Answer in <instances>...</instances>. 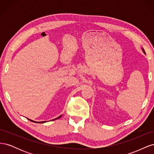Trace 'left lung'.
<instances>
[{"label":"left lung","instance_id":"obj_1","mask_svg":"<svg viewBox=\"0 0 154 154\" xmlns=\"http://www.w3.org/2000/svg\"><path fill=\"white\" fill-rule=\"evenodd\" d=\"M143 52H144V53H145V51H144V49H143Z\"/></svg>","mask_w":154,"mask_h":154}]
</instances>
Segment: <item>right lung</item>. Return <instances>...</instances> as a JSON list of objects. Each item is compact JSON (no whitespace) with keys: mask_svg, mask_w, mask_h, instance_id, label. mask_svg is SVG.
<instances>
[{"mask_svg":"<svg viewBox=\"0 0 154 154\" xmlns=\"http://www.w3.org/2000/svg\"><path fill=\"white\" fill-rule=\"evenodd\" d=\"M62 115H61V116H59V117L58 118H57V119H59L60 118H61L62 117ZM29 121H31V122H34V123H45V122H35V121H32V120H31V119H28ZM54 120V119H53Z\"/></svg>","mask_w":154,"mask_h":154,"instance_id":"add662e5","label":"right lung"}]
</instances>
